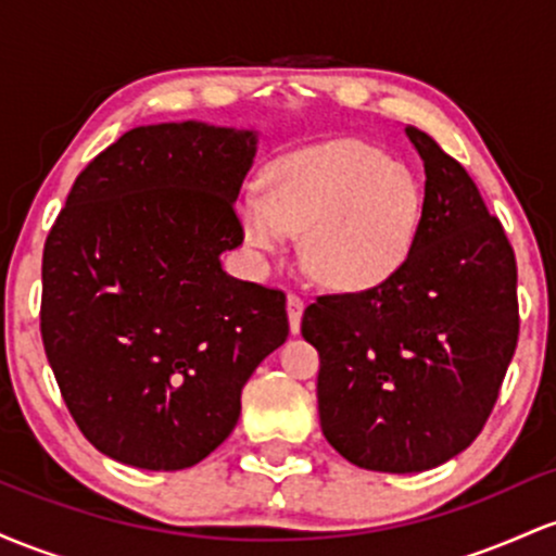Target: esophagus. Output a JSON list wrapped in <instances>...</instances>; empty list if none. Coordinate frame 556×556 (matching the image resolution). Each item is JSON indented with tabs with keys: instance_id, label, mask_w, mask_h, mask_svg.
<instances>
[{
	"instance_id": "1",
	"label": "esophagus",
	"mask_w": 556,
	"mask_h": 556,
	"mask_svg": "<svg viewBox=\"0 0 556 556\" xmlns=\"http://www.w3.org/2000/svg\"><path fill=\"white\" fill-rule=\"evenodd\" d=\"M303 311H305V300L300 298L298 292H290V295H287V316H290L292 334H298L300 331V318H303Z\"/></svg>"
}]
</instances>
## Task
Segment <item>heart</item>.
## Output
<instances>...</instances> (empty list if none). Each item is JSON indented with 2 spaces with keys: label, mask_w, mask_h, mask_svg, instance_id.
Instances as JSON below:
<instances>
[{
  "label": "heart",
  "mask_w": 556,
  "mask_h": 556,
  "mask_svg": "<svg viewBox=\"0 0 556 556\" xmlns=\"http://www.w3.org/2000/svg\"><path fill=\"white\" fill-rule=\"evenodd\" d=\"M240 232L258 253L300 235V256L331 290H368L392 277L416 245L420 188L405 164L363 140L292 151L264 175V195L238 206Z\"/></svg>",
  "instance_id": "1"
}]
</instances>
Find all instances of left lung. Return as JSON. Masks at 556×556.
<instances>
[{"mask_svg":"<svg viewBox=\"0 0 556 556\" xmlns=\"http://www.w3.org/2000/svg\"><path fill=\"white\" fill-rule=\"evenodd\" d=\"M426 169L410 256L381 285L318 295L303 314L318 350V418L358 468L418 473L460 455L494 410L518 348V264L476 182L407 127Z\"/></svg>","mask_w":556,"mask_h":556,"instance_id":"1","label":"left lung"}]
</instances>
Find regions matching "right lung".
<instances>
[{
  "label": "right lung",
  "instance_id": "obj_1",
  "mask_svg": "<svg viewBox=\"0 0 556 556\" xmlns=\"http://www.w3.org/2000/svg\"><path fill=\"white\" fill-rule=\"evenodd\" d=\"M256 136L203 123L127 130L75 177L41 264V340L83 437L112 460L182 470L240 418L290 334L285 292L222 271Z\"/></svg>",
  "mask_w": 556,
  "mask_h": 556
}]
</instances>
